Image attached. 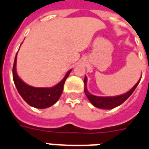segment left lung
Listing matches in <instances>:
<instances>
[{
  "mask_svg": "<svg viewBox=\"0 0 149 149\" xmlns=\"http://www.w3.org/2000/svg\"><path fill=\"white\" fill-rule=\"evenodd\" d=\"M140 79H139V80L135 84V86L125 94L119 95V96H106V97H104V96H94V95H92L88 92V89H87V80L88 79H87V77L85 76L84 80V92L89 101L95 107L99 108V109H113V108L117 107V106L123 104L124 101L131 96V94L133 93V92L135 91L136 87L139 84Z\"/></svg>",
  "mask_w": 149,
  "mask_h": 149,
  "instance_id": "obj_1",
  "label": "left lung"
}]
</instances>
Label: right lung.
Masks as SVG:
<instances>
[{
  "mask_svg": "<svg viewBox=\"0 0 149 149\" xmlns=\"http://www.w3.org/2000/svg\"><path fill=\"white\" fill-rule=\"evenodd\" d=\"M16 62L17 54L13 66V79L18 93L27 104L37 109H46L52 106L59 100L63 91L65 81L66 80L71 70L65 74L60 83L52 88H35L26 84L18 77L16 71Z\"/></svg>",
  "mask_w": 149,
  "mask_h": 149,
  "instance_id": "obj_1",
  "label": "right lung"
}]
</instances>
